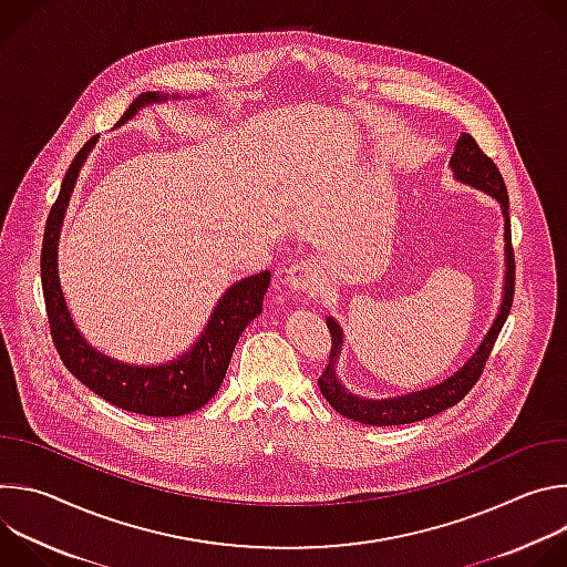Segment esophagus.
<instances>
[{
    "label": "esophagus",
    "mask_w": 567,
    "mask_h": 567,
    "mask_svg": "<svg viewBox=\"0 0 567 567\" xmlns=\"http://www.w3.org/2000/svg\"><path fill=\"white\" fill-rule=\"evenodd\" d=\"M285 282L293 289V291H302V293H316L322 287V271L320 265L316 260H298L287 269Z\"/></svg>",
    "instance_id": "esophagus-1"
}]
</instances>
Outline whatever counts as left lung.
Masks as SVG:
<instances>
[{
  "instance_id": "1",
  "label": "left lung",
  "mask_w": 567,
  "mask_h": 567,
  "mask_svg": "<svg viewBox=\"0 0 567 567\" xmlns=\"http://www.w3.org/2000/svg\"><path fill=\"white\" fill-rule=\"evenodd\" d=\"M451 168L455 173V177L464 184H471L484 193H489L492 197H496L503 206V215H505V239H507V278H505V296H503V307L501 313L496 318V322L492 326L489 334L484 337L482 346L475 350V354L466 361V365L455 372L451 379L442 381L435 388L429 390H417L411 394L403 396H394V399H363L357 394H350L341 381L337 379L334 372V361L341 354V346H343V332L334 322V318H328V330L332 337V350H330V363L322 370V374L318 377V388L330 401V406L341 413L348 420H354L359 424H368V426H399V424H411V422H422L426 417H433L451 406L460 399H464L468 394V390L477 383L484 365H487V359L496 346V339L505 326V320L509 316L512 302H514V291H516V262H514V247H512V224H509V195H507V186L505 179L498 171V166L492 161V156L484 154L480 150V145L475 143V138L466 132H462L455 152L451 156Z\"/></svg>"
}]
</instances>
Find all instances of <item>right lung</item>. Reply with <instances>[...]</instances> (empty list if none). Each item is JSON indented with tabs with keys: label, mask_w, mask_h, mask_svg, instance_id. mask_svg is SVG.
<instances>
[{
	"label": "right lung",
	"mask_w": 567,
	"mask_h": 567,
	"mask_svg": "<svg viewBox=\"0 0 567 567\" xmlns=\"http://www.w3.org/2000/svg\"><path fill=\"white\" fill-rule=\"evenodd\" d=\"M154 101H166V96L152 92L141 94L125 110L116 125L125 123L136 114L138 107ZM96 138L99 136H92L73 156L71 166L62 179L60 195L53 202L44 226L40 271L51 339L66 370L80 383H85L90 390H94L99 396L114 403V406L147 417H182L193 411H199L221 385L237 339L245 332L249 322L262 313V300L269 289L271 274L262 271L258 276L233 285L215 307L208 326L202 332V339L195 343V348L168 365H125L90 348L75 330L60 289L58 237L73 184Z\"/></svg>",
	"instance_id": "1"
}]
</instances>
